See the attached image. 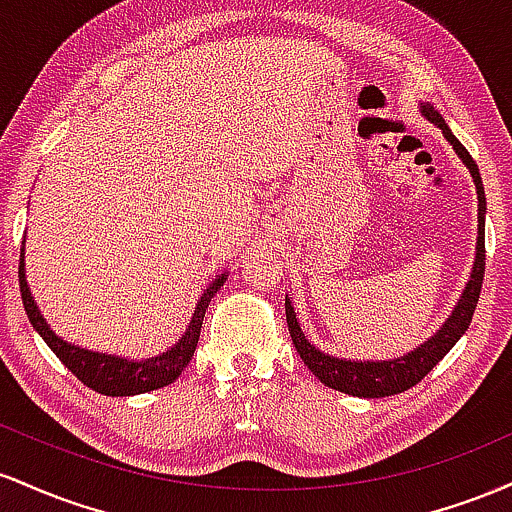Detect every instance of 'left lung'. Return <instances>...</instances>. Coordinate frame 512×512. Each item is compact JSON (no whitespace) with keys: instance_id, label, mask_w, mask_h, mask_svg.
<instances>
[{"instance_id":"left-lung-1","label":"left lung","mask_w":512,"mask_h":512,"mask_svg":"<svg viewBox=\"0 0 512 512\" xmlns=\"http://www.w3.org/2000/svg\"><path fill=\"white\" fill-rule=\"evenodd\" d=\"M421 115L426 120H431L433 125L443 129V137L448 139L455 149V154L462 158L464 166L472 173L474 187H477V199H479V228H477V257H474L472 276H469L467 286H464L460 301H457L455 310H452L445 325L433 334L428 342L416 346L414 351L407 356L390 358V361H346V358H337L325 354V351L315 349L313 344L305 339L298 325L296 313H293L291 301L286 298V322H289V332L293 339V346L301 354L303 363L313 370V375L320 380L322 385L332 387V390L346 392V395L354 397H390L399 395V392L409 390L416 383L426 378L431 373L433 366L443 358L452 346L457 344V339L467 332L469 322H472L474 308H477L479 293H481V281H484V269H486V248H484V214H486V195L484 185H481V175L474 158L469 156V151L460 144V139L450 132L448 122L440 117V113L433 108L431 103H421Z\"/></svg>"}]
</instances>
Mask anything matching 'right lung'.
I'll return each instance as SVG.
<instances>
[{
	"instance_id": "1",
	"label": "right lung",
	"mask_w": 512,
	"mask_h": 512,
	"mask_svg": "<svg viewBox=\"0 0 512 512\" xmlns=\"http://www.w3.org/2000/svg\"><path fill=\"white\" fill-rule=\"evenodd\" d=\"M226 276L228 272L216 276V279L207 286V291L202 293V298L197 301L195 315H192L190 325H187V332L178 339V344L170 346V349L163 351L161 356L144 358V361H129V358L81 349V346H74L64 342L62 337H57V334L50 330L48 322H45V317L40 315L38 305H35L31 296V289H28L23 250H21V262H19L21 301H23V308H26L28 320H31L33 330L45 339V344L50 346L52 354L60 358L64 366L72 370L81 383L108 397L142 395V392L158 390V387H166L173 383L175 378H180V373L187 368V363L192 361V354H195L197 349L204 313H207L211 298H214L216 291L221 289Z\"/></svg>"
}]
</instances>
